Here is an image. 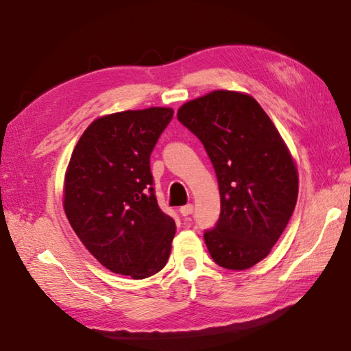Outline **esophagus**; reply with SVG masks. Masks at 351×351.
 <instances>
[{
	"instance_id": "34e87169",
	"label": "esophagus",
	"mask_w": 351,
	"mask_h": 351,
	"mask_svg": "<svg viewBox=\"0 0 351 351\" xmlns=\"http://www.w3.org/2000/svg\"><path fill=\"white\" fill-rule=\"evenodd\" d=\"M180 213H181L182 216L192 215V213H193V206H192V204H187V206H182V207L180 208Z\"/></svg>"
}]
</instances>
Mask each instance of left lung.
I'll return each instance as SVG.
<instances>
[{
	"instance_id": "left-lung-1",
	"label": "left lung",
	"mask_w": 351,
	"mask_h": 351,
	"mask_svg": "<svg viewBox=\"0 0 351 351\" xmlns=\"http://www.w3.org/2000/svg\"><path fill=\"white\" fill-rule=\"evenodd\" d=\"M180 123L199 138L219 184L221 215L204 241L216 264L250 269L270 253L298 199V169L258 101L215 90L182 104Z\"/></svg>"
}]
</instances>
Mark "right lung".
<instances>
[{"instance_id": "obj_1", "label": "right lung", "mask_w": 351, "mask_h": 351, "mask_svg": "<svg viewBox=\"0 0 351 351\" xmlns=\"http://www.w3.org/2000/svg\"><path fill=\"white\" fill-rule=\"evenodd\" d=\"M171 118L170 107L106 114L70 156L67 219L87 250L118 275L144 279L169 261L176 226L158 206L150 155Z\"/></svg>"}]
</instances>
